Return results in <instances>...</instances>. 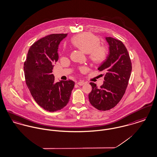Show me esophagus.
<instances>
[{
  "mask_svg": "<svg viewBox=\"0 0 157 157\" xmlns=\"http://www.w3.org/2000/svg\"><path fill=\"white\" fill-rule=\"evenodd\" d=\"M77 84L79 85V86H83L84 84H86V82L84 81H78L77 82Z\"/></svg>",
  "mask_w": 157,
  "mask_h": 157,
  "instance_id": "1",
  "label": "esophagus"
}]
</instances>
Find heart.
<instances>
[{"instance_id": "1", "label": "heart", "mask_w": 157, "mask_h": 157, "mask_svg": "<svg viewBox=\"0 0 157 157\" xmlns=\"http://www.w3.org/2000/svg\"><path fill=\"white\" fill-rule=\"evenodd\" d=\"M71 42L75 47L88 54L89 59L95 64H99L105 61L108 56V49L99 43V39L91 33H84L74 36ZM81 71L87 70L86 67H81Z\"/></svg>"}]
</instances>
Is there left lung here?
<instances>
[{"label":"left lung","mask_w":157,"mask_h":157,"mask_svg":"<svg viewBox=\"0 0 157 157\" xmlns=\"http://www.w3.org/2000/svg\"><path fill=\"white\" fill-rule=\"evenodd\" d=\"M106 40L109 45V53L98 68L105 73L104 82L100 87L90 82L92 90L88 94L90 104L101 111L109 110L121 101L132 71L129 55L123 43L112 37H106Z\"/></svg>","instance_id":"8db88e82"}]
</instances>
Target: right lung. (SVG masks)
Masks as SVG:
<instances>
[{"instance_id":"right-lung-1","label":"right lung","mask_w":157,"mask_h":157,"mask_svg":"<svg viewBox=\"0 0 157 157\" xmlns=\"http://www.w3.org/2000/svg\"><path fill=\"white\" fill-rule=\"evenodd\" d=\"M67 34H52L31 46L24 63L25 81L35 102L44 109L55 112L68 104L75 86L71 80L55 82L53 64L58 60V48Z\"/></svg>"}]
</instances>
